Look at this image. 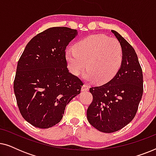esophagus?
<instances>
[{
  "label": "esophagus",
  "mask_w": 156,
  "mask_h": 156,
  "mask_svg": "<svg viewBox=\"0 0 156 156\" xmlns=\"http://www.w3.org/2000/svg\"><path fill=\"white\" fill-rule=\"evenodd\" d=\"M89 90V87L87 84H84L82 87V91H87Z\"/></svg>",
  "instance_id": "obj_1"
}]
</instances>
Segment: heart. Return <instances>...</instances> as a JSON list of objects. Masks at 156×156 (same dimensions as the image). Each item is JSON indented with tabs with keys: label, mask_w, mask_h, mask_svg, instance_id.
Returning <instances> with one entry per match:
<instances>
[{
	"label": "heart",
	"mask_w": 156,
	"mask_h": 156,
	"mask_svg": "<svg viewBox=\"0 0 156 156\" xmlns=\"http://www.w3.org/2000/svg\"><path fill=\"white\" fill-rule=\"evenodd\" d=\"M65 58L69 72L78 76L86 67L83 78L100 84L111 82L118 73L123 62V50L116 38L93 35L77 42L74 49H67Z\"/></svg>",
	"instance_id": "1"
}]
</instances>
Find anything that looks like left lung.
<instances>
[{
    "instance_id": "obj_1",
    "label": "left lung",
    "mask_w": 156,
    "mask_h": 156,
    "mask_svg": "<svg viewBox=\"0 0 156 156\" xmlns=\"http://www.w3.org/2000/svg\"><path fill=\"white\" fill-rule=\"evenodd\" d=\"M123 50V62L116 76L107 84L90 88L93 101L87 112L90 124L104 133L123 129L133 120L144 91L142 69L131 44L112 30Z\"/></svg>"
}]
</instances>
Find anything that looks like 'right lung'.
I'll list each match as a JSON object with an SVG mask.
<instances>
[{
  "label": "right lung",
  "instance_id": "1",
  "mask_svg": "<svg viewBox=\"0 0 156 156\" xmlns=\"http://www.w3.org/2000/svg\"><path fill=\"white\" fill-rule=\"evenodd\" d=\"M67 27L47 29L31 39L18 62L14 92L21 115L40 129L58 123L83 83L69 72L65 50L77 35Z\"/></svg>",
  "mask_w": 156,
  "mask_h": 156
}]
</instances>
